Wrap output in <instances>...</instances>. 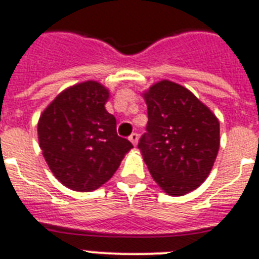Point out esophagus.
Here are the masks:
<instances>
[{"label": "esophagus", "mask_w": 259, "mask_h": 259, "mask_svg": "<svg viewBox=\"0 0 259 259\" xmlns=\"http://www.w3.org/2000/svg\"><path fill=\"white\" fill-rule=\"evenodd\" d=\"M129 140H130V142H132V144H133L134 146H137V144H138V134L137 133H133L129 137Z\"/></svg>", "instance_id": "34e87169"}]
</instances>
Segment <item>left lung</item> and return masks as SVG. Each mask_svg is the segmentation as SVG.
Returning <instances> with one entry per match:
<instances>
[{"instance_id":"left-lung-1","label":"left lung","mask_w":259,"mask_h":259,"mask_svg":"<svg viewBox=\"0 0 259 259\" xmlns=\"http://www.w3.org/2000/svg\"><path fill=\"white\" fill-rule=\"evenodd\" d=\"M148 125L138 149L158 187L170 196L192 192L217 160L221 129L217 115L188 89L160 80L142 93Z\"/></svg>"}]
</instances>
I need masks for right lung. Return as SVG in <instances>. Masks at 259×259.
Listing matches in <instances>:
<instances>
[{"label":"right lung","mask_w":259,"mask_h":259,"mask_svg":"<svg viewBox=\"0 0 259 259\" xmlns=\"http://www.w3.org/2000/svg\"><path fill=\"white\" fill-rule=\"evenodd\" d=\"M109 89L86 80L63 90L37 122L38 145L54 176L64 187L91 192L109 181L133 148L117 134L106 110Z\"/></svg>","instance_id":"right-lung-1"}]
</instances>
